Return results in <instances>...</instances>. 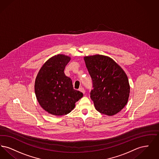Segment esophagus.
I'll return each mask as SVG.
<instances>
[{
  "instance_id": "34e87169",
  "label": "esophagus",
  "mask_w": 159,
  "mask_h": 159,
  "mask_svg": "<svg viewBox=\"0 0 159 159\" xmlns=\"http://www.w3.org/2000/svg\"><path fill=\"white\" fill-rule=\"evenodd\" d=\"M79 91H80L81 92H82L83 94L85 93V91H84V89L82 88V87H81L80 88H79Z\"/></svg>"
}]
</instances>
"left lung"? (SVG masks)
I'll list each match as a JSON object with an SVG mask.
<instances>
[{
    "label": "left lung",
    "mask_w": 159,
    "mask_h": 159,
    "mask_svg": "<svg viewBox=\"0 0 159 159\" xmlns=\"http://www.w3.org/2000/svg\"><path fill=\"white\" fill-rule=\"evenodd\" d=\"M92 80L91 98L101 113L113 116L128 101L130 86L123 70L111 58L102 55L84 57Z\"/></svg>",
    "instance_id": "1"
}]
</instances>
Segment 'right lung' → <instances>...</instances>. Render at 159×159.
Wrapping results in <instances>:
<instances>
[{
	"label": "right lung",
	"mask_w": 159,
	"mask_h": 159,
	"mask_svg": "<svg viewBox=\"0 0 159 159\" xmlns=\"http://www.w3.org/2000/svg\"><path fill=\"white\" fill-rule=\"evenodd\" d=\"M70 57L58 54L46 62L36 78L34 91L38 102L48 113L62 116L69 113L83 93L73 89L71 79L64 69Z\"/></svg>",
	"instance_id": "add662e5"
}]
</instances>
